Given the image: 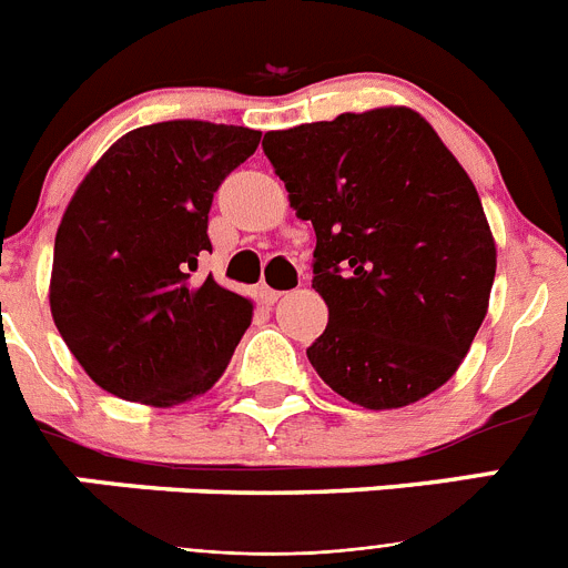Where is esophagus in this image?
Instances as JSON below:
<instances>
[{
  "instance_id": "esophagus-1",
  "label": "esophagus",
  "mask_w": 568,
  "mask_h": 568,
  "mask_svg": "<svg viewBox=\"0 0 568 568\" xmlns=\"http://www.w3.org/2000/svg\"><path fill=\"white\" fill-rule=\"evenodd\" d=\"M284 293H278V290L267 287V284H261V298H264V304H275V301L281 298Z\"/></svg>"
}]
</instances>
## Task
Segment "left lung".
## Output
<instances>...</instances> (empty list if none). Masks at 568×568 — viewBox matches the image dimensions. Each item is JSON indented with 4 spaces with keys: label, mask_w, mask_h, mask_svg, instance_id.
Returning a JSON list of instances; mask_svg holds the SVG:
<instances>
[{
    "label": "left lung",
    "mask_w": 568,
    "mask_h": 568,
    "mask_svg": "<svg viewBox=\"0 0 568 568\" xmlns=\"http://www.w3.org/2000/svg\"><path fill=\"white\" fill-rule=\"evenodd\" d=\"M264 153L315 227L313 287L329 310L307 349L364 409H400L458 373L489 310L498 250L480 195L413 108L270 130Z\"/></svg>",
    "instance_id": "8db88e82"
}]
</instances>
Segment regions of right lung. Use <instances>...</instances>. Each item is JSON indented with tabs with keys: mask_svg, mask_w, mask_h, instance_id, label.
<instances>
[{
	"mask_svg": "<svg viewBox=\"0 0 568 568\" xmlns=\"http://www.w3.org/2000/svg\"><path fill=\"white\" fill-rule=\"evenodd\" d=\"M258 142L233 124H148L77 187L53 244L50 313L104 393L170 409L224 375L253 301L193 273L213 193Z\"/></svg>",
	"mask_w": 568,
	"mask_h": 568,
	"instance_id": "right-lung-1",
	"label": "right lung"
}]
</instances>
